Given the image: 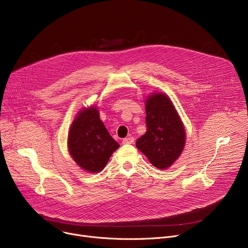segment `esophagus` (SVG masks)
<instances>
[{
  "label": "esophagus",
  "instance_id": "obj_1",
  "mask_svg": "<svg viewBox=\"0 0 248 248\" xmlns=\"http://www.w3.org/2000/svg\"><path fill=\"white\" fill-rule=\"evenodd\" d=\"M135 141V139L133 137H128V138H125L123 140V144L124 145H127V144H133V142Z\"/></svg>",
  "mask_w": 248,
  "mask_h": 248
}]
</instances>
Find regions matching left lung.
Instances as JSON below:
<instances>
[{"instance_id":"8db88e82","label":"left lung","mask_w":248,"mask_h":248,"mask_svg":"<svg viewBox=\"0 0 248 248\" xmlns=\"http://www.w3.org/2000/svg\"><path fill=\"white\" fill-rule=\"evenodd\" d=\"M147 132L136 146L160 170L170 168L181 155L186 142L184 124L172 100L163 93L146 99Z\"/></svg>"}]
</instances>
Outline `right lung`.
Wrapping results in <instances>:
<instances>
[{
	"label": "right lung",
	"instance_id": "add662e5",
	"mask_svg": "<svg viewBox=\"0 0 248 248\" xmlns=\"http://www.w3.org/2000/svg\"><path fill=\"white\" fill-rule=\"evenodd\" d=\"M67 147L71 158L82 170L98 173L120 145L99 119L97 108L91 106L76 114L69 128Z\"/></svg>",
	"mask_w": 248,
	"mask_h": 248
}]
</instances>
